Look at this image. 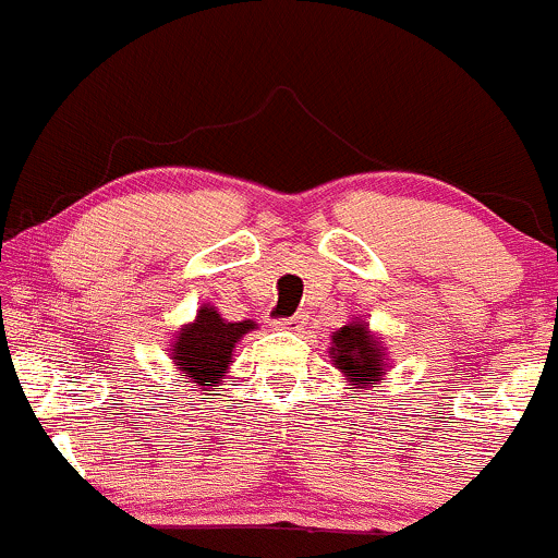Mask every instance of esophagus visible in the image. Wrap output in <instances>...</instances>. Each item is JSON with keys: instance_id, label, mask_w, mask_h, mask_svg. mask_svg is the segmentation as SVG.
Listing matches in <instances>:
<instances>
[{"instance_id": "34e87169", "label": "esophagus", "mask_w": 558, "mask_h": 558, "mask_svg": "<svg viewBox=\"0 0 558 558\" xmlns=\"http://www.w3.org/2000/svg\"><path fill=\"white\" fill-rule=\"evenodd\" d=\"M300 326H303V320H300V318L274 320V329H279V331H300Z\"/></svg>"}]
</instances>
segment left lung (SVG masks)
Masks as SVG:
<instances>
[{"mask_svg": "<svg viewBox=\"0 0 558 558\" xmlns=\"http://www.w3.org/2000/svg\"><path fill=\"white\" fill-rule=\"evenodd\" d=\"M329 355L331 365L342 373L352 391H371L376 384L386 381V373L391 368L381 337L373 333L371 324L363 318H352L331 333Z\"/></svg>", "mask_w": 558, "mask_h": 558, "instance_id": "obj_1", "label": "left lung"}]
</instances>
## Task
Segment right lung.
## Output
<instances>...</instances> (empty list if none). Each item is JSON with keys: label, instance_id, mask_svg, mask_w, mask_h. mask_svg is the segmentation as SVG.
Here are the masks:
<instances>
[{"label": "right lung", "instance_id": "obj_1", "mask_svg": "<svg viewBox=\"0 0 558 558\" xmlns=\"http://www.w3.org/2000/svg\"><path fill=\"white\" fill-rule=\"evenodd\" d=\"M255 329V320H225L214 305L203 303L195 318L174 331L167 355L182 381L208 395L227 376L240 339Z\"/></svg>", "mask_w": 558, "mask_h": 558}]
</instances>
